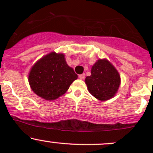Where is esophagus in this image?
<instances>
[{"label": "esophagus", "instance_id": "34e87169", "mask_svg": "<svg viewBox=\"0 0 153 153\" xmlns=\"http://www.w3.org/2000/svg\"><path fill=\"white\" fill-rule=\"evenodd\" d=\"M84 78H85V74L84 73H83V74H81V75H79V78L80 79H84Z\"/></svg>", "mask_w": 153, "mask_h": 153}]
</instances>
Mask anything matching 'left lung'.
<instances>
[{"label": "left lung", "instance_id": "left-lung-1", "mask_svg": "<svg viewBox=\"0 0 153 153\" xmlns=\"http://www.w3.org/2000/svg\"><path fill=\"white\" fill-rule=\"evenodd\" d=\"M90 94L100 101H107L116 94L121 77L117 69L106 59H99L92 66L91 75L85 78Z\"/></svg>", "mask_w": 153, "mask_h": 153}]
</instances>
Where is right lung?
<instances>
[{
  "label": "right lung",
  "instance_id": "add662e5",
  "mask_svg": "<svg viewBox=\"0 0 153 153\" xmlns=\"http://www.w3.org/2000/svg\"><path fill=\"white\" fill-rule=\"evenodd\" d=\"M77 78L78 75L68 66L64 54L52 52L32 66L28 80L37 95L54 101L64 95Z\"/></svg>",
  "mask_w": 153,
  "mask_h": 153
}]
</instances>
